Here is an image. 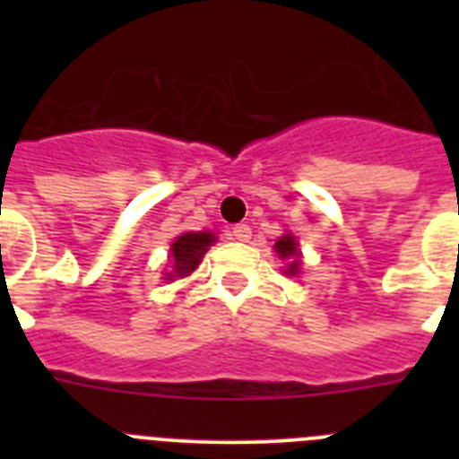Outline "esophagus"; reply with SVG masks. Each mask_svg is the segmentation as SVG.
<instances>
[{"instance_id":"obj_1","label":"esophagus","mask_w":459,"mask_h":459,"mask_svg":"<svg viewBox=\"0 0 459 459\" xmlns=\"http://www.w3.org/2000/svg\"><path fill=\"white\" fill-rule=\"evenodd\" d=\"M232 237L238 238V241H248V238L253 237V232H250V225H246V222H241V225H234Z\"/></svg>"}]
</instances>
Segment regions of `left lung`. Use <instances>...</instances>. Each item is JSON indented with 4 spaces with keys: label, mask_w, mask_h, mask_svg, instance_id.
Returning <instances> with one entry per match:
<instances>
[{
    "label": "left lung",
    "mask_w": 459,
    "mask_h": 459,
    "mask_svg": "<svg viewBox=\"0 0 459 459\" xmlns=\"http://www.w3.org/2000/svg\"><path fill=\"white\" fill-rule=\"evenodd\" d=\"M275 253H278L282 259L299 257V250H296L294 237H291V234H285L282 238H278V243H275ZM296 271H299V262H291L290 269H287V273H296Z\"/></svg>",
    "instance_id": "1"
}]
</instances>
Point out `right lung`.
Wrapping results in <instances>:
<instances>
[{"label":"right lung","mask_w":459,"mask_h":459,"mask_svg":"<svg viewBox=\"0 0 459 459\" xmlns=\"http://www.w3.org/2000/svg\"><path fill=\"white\" fill-rule=\"evenodd\" d=\"M213 237L209 232H188L181 234L177 241L172 243V257H174V273L188 275L190 271L197 269L200 257L206 253Z\"/></svg>","instance_id":"1"}]
</instances>
